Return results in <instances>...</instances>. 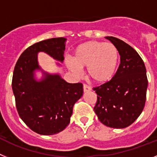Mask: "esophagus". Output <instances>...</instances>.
I'll list each match as a JSON object with an SVG mask.
<instances>
[{
    "instance_id": "obj_1",
    "label": "esophagus",
    "mask_w": 157,
    "mask_h": 157,
    "mask_svg": "<svg viewBox=\"0 0 157 157\" xmlns=\"http://www.w3.org/2000/svg\"><path fill=\"white\" fill-rule=\"evenodd\" d=\"M91 90V87H89L88 85H86V84H84V92H88Z\"/></svg>"
}]
</instances>
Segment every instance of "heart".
<instances>
[{
  "instance_id": "b5f03b06",
  "label": "heart",
  "mask_w": 157,
  "mask_h": 157,
  "mask_svg": "<svg viewBox=\"0 0 157 157\" xmlns=\"http://www.w3.org/2000/svg\"><path fill=\"white\" fill-rule=\"evenodd\" d=\"M119 52L111 43L90 40L78 45L72 55V62L66 63L75 75L79 69L87 67V75L95 84H103L112 80L119 63Z\"/></svg>"
}]
</instances>
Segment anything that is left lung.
Masks as SVG:
<instances>
[{
    "instance_id": "1",
    "label": "left lung",
    "mask_w": 157,
    "mask_h": 157,
    "mask_svg": "<svg viewBox=\"0 0 157 157\" xmlns=\"http://www.w3.org/2000/svg\"><path fill=\"white\" fill-rule=\"evenodd\" d=\"M117 47L121 64L110 81L94 88L97 94L94 113L104 125L127 128L142 113L146 99L148 80L142 58L129 44L105 36Z\"/></svg>"
}]
</instances>
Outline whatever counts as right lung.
<instances>
[{
	"label": "right lung",
	"instance_id": "1",
	"mask_svg": "<svg viewBox=\"0 0 157 157\" xmlns=\"http://www.w3.org/2000/svg\"><path fill=\"white\" fill-rule=\"evenodd\" d=\"M66 42V38L57 37L34 44L22 52L14 70L12 91L17 111L32 131L42 135H56L68 126L73 105L84 92L82 84L67 83L59 73H48L39 65V52L63 63ZM37 71L42 73L40 78Z\"/></svg>",
	"mask_w": 157,
	"mask_h": 157
}]
</instances>
